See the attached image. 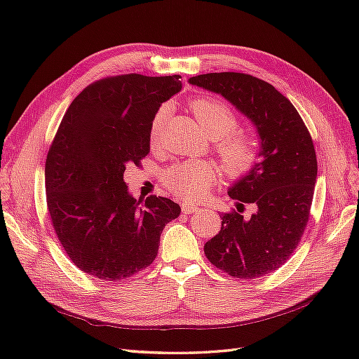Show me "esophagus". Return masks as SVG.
I'll return each mask as SVG.
<instances>
[{
	"mask_svg": "<svg viewBox=\"0 0 359 359\" xmlns=\"http://www.w3.org/2000/svg\"><path fill=\"white\" fill-rule=\"evenodd\" d=\"M197 210H199V207H197V205H194V203H188V202L182 203V211H184L185 215H193V212H196Z\"/></svg>",
	"mask_w": 359,
	"mask_h": 359,
	"instance_id": "obj_1",
	"label": "esophagus"
}]
</instances>
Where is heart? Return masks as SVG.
Returning <instances> with one entry per match:
<instances>
[{
    "label": "heart",
    "mask_w": 359,
    "mask_h": 359,
    "mask_svg": "<svg viewBox=\"0 0 359 359\" xmlns=\"http://www.w3.org/2000/svg\"><path fill=\"white\" fill-rule=\"evenodd\" d=\"M191 109L203 131L216 139V148L228 171L233 174L247 172L256 162V143L248 134L233 131L238 125V118L230 106L217 98L203 97L191 102ZM166 114L168 108L163 106L152 118L149 128L151 143L158 140ZM216 166L208 160H188L171 166L163 179L168 188L175 194L194 199L207 191L211 182L216 179Z\"/></svg>",
    "instance_id": "b5f03b06"
}]
</instances>
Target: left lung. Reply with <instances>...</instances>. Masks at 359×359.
Wrapping results in <instances>:
<instances>
[{"mask_svg":"<svg viewBox=\"0 0 359 359\" xmlns=\"http://www.w3.org/2000/svg\"><path fill=\"white\" fill-rule=\"evenodd\" d=\"M188 83L224 97L256 129L257 162L228 188L238 205L256 210L250 217L239 208L222 212L220 231L203 251L234 278H261L287 261L306 230L318 177L313 142L294 106L270 83L239 72L203 74Z\"/></svg>","mask_w":359,"mask_h":359,"instance_id":"obj_1","label":"left lung"}]
</instances>
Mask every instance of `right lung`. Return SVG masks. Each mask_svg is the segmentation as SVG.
<instances>
[{
	"instance_id": "right-lung-1",
	"label": "right lung",
	"mask_w": 359,
	"mask_h": 359,
	"mask_svg": "<svg viewBox=\"0 0 359 359\" xmlns=\"http://www.w3.org/2000/svg\"><path fill=\"white\" fill-rule=\"evenodd\" d=\"M179 75L104 79L74 98L46 158V199L71 261L103 280L131 278L154 261L160 234L179 203L137 201L123 180L149 152V128L163 102L180 93Z\"/></svg>"
}]
</instances>
